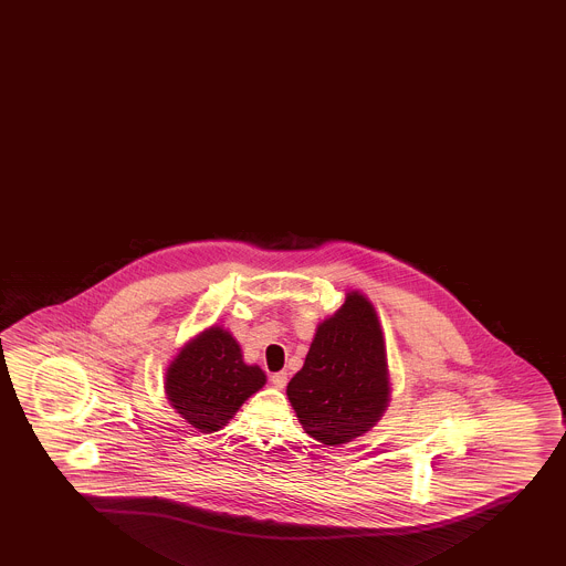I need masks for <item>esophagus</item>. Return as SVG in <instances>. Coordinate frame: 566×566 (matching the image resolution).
Wrapping results in <instances>:
<instances>
[{"label":"esophagus","mask_w":566,"mask_h":566,"mask_svg":"<svg viewBox=\"0 0 566 566\" xmlns=\"http://www.w3.org/2000/svg\"><path fill=\"white\" fill-rule=\"evenodd\" d=\"M270 381H272V385H274L275 388H285L286 382H289V374H286V370H281V373H275L270 376Z\"/></svg>","instance_id":"esophagus-1"}]
</instances>
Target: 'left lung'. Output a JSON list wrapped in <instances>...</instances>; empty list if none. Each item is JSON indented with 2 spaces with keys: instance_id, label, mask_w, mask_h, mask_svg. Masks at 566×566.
Returning a JSON list of instances; mask_svg holds the SVG:
<instances>
[{
  "instance_id": "1",
  "label": "left lung",
  "mask_w": 566,
  "mask_h": 566,
  "mask_svg": "<svg viewBox=\"0 0 566 566\" xmlns=\"http://www.w3.org/2000/svg\"><path fill=\"white\" fill-rule=\"evenodd\" d=\"M387 354L373 303L348 292L342 308L317 326L305 365L286 396L305 432L339 447L367 433L387 410Z\"/></svg>"
}]
</instances>
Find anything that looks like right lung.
<instances>
[{"label":"right lung","mask_w":566,"mask_h":566,"mask_svg":"<svg viewBox=\"0 0 566 566\" xmlns=\"http://www.w3.org/2000/svg\"><path fill=\"white\" fill-rule=\"evenodd\" d=\"M258 365H244L230 332L210 326L190 339L165 377L168 401L199 432H218L265 385Z\"/></svg>","instance_id":"add662e5"}]
</instances>
